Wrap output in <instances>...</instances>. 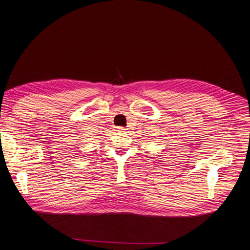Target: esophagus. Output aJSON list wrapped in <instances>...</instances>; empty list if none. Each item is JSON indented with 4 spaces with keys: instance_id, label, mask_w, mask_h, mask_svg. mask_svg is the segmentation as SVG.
<instances>
[{
    "instance_id": "1",
    "label": "esophagus",
    "mask_w": 250,
    "mask_h": 250,
    "mask_svg": "<svg viewBox=\"0 0 250 250\" xmlns=\"http://www.w3.org/2000/svg\"><path fill=\"white\" fill-rule=\"evenodd\" d=\"M118 130H119V131H124V130H126V128H125V127H122V126H120V127H118Z\"/></svg>"
}]
</instances>
